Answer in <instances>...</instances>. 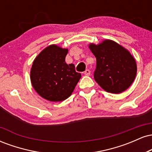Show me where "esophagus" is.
Listing matches in <instances>:
<instances>
[{"label":"esophagus","instance_id":"34e87169","mask_svg":"<svg viewBox=\"0 0 152 152\" xmlns=\"http://www.w3.org/2000/svg\"><path fill=\"white\" fill-rule=\"evenodd\" d=\"M84 74L86 75V76H89L91 74V71L88 70V69H86V70L84 71Z\"/></svg>","mask_w":152,"mask_h":152}]
</instances>
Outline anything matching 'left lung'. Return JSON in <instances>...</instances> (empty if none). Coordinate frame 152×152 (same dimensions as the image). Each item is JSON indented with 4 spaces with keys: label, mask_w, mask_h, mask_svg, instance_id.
Here are the masks:
<instances>
[{
    "label": "left lung",
    "mask_w": 152,
    "mask_h": 152,
    "mask_svg": "<svg viewBox=\"0 0 152 152\" xmlns=\"http://www.w3.org/2000/svg\"><path fill=\"white\" fill-rule=\"evenodd\" d=\"M89 48L96 58L94 77L104 90L112 94L124 91L133 83L137 64L131 53L117 43L105 40Z\"/></svg>",
    "instance_id": "obj_1"
}]
</instances>
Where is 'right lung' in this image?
Masks as SVG:
<instances>
[{
  "label": "right lung",
  "instance_id": "obj_1",
  "mask_svg": "<svg viewBox=\"0 0 152 152\" xmlns=\"http://www.w3.org/2000/svg\"><path fill=\"white\" fill-rule=\"evenodd\" d=\"M68 50L56 45L43 49L33 63L31 81L36 91L46 100L62 102L69 98L79 79L74 64L65 61Z\"/></svg>",
  "mask_w": 152,
  "mask_h": 152
}]
</instances>
